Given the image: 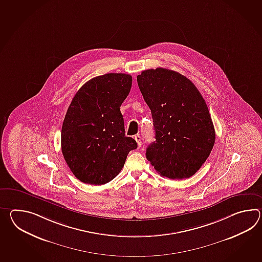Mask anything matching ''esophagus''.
Here are the masks:
<instances>
[{"mask_svg": "<svg viewBox=\"0 0 262 262\" xmlns=\"http://www.w3.org/2000/svg\"><path fill=\"white\" fill-rule=\"evenodd\" d=\"M134 139L137 142L138 146H141V145H142V137H141L140 135H135V136H134Z\"/></svg>", "mask_w": 262, "mask_h": 262, "instance_id": "1", "label": "esophagus"}]
</instances>
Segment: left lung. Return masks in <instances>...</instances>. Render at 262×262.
Masks as SVG:
<instances>
[{"instance_id":"left-lung-1","label":"left lung","mask_w":262,"mask_h":262,"mask_svg":"<svg viewBox=\"0 0 262 262\" xmlns=\"http://www.w3.org/2000/svg\"><path fill=\"white\" fill-rule=\"evenodd\" d=\"M140 91L151 110L155 141L145 156L162 177L182 180L202 166L213 148L215 130L208 106L185 76L158 68L137 76Z\"/></svg>"}]
</instances>
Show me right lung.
I'll return each instance as SVG.
<instances>
[{
    "label": "right lung",
    "instance_id": "right-lung-1",
    "mask_svg": "<svg viewBox=\"0 0 262 262\" xmlns=\"http://www.w3.org/2000/svg\"><path fill=\"white\" fill-rule=\"evenodd\" d=\"M133 77L108 73L86 81L64 117L61 148L66 163L83 183L101 185L114 180L137 143L125 135L120 106Z\"/></svg>",
    "mask_w": 262,
    "mask_h": 262
}]
</instances>
